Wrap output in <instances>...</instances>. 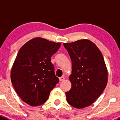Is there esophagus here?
<instances>
[{
    "label": "esophagus",
    "instance_id": "obj_1",
    "mask_svg": "<svg viewBox=\"0 0 120 120\" xmlns=\"http://www.w3.org/2000/svg\"><path fill=\"white\" fill-rule=\"evenodd\" d=\"M59 80L60 81H63L65 80V77H61L59 78Z\"/></svg>",
    "mask_w": 120,
    "mask_h": 120
}]
</instances>
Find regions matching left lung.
I'll use <instances>...</instances> for the list:
<instances>
[{"label":"left lung","instance_id":"8db88e82","mask_svg":"<svg viewBox=\"0 0 120 120\" xmlns=\"http://www.w3.org/2000/svg\"><path fill=\"white\" fill-rule=\"evenodd\" d=\"M72 62L69 77L70 91L67 102L77 109L91 105L102 94L108 80V71L103 56L97 46L88 39L64 43Z\"/></svg>","mask_w":120,"mask_h":120}]
</instances>
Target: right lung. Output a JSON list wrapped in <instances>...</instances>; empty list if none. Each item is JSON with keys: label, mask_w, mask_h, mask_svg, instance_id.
I'll list each match as a JSON object with an SVG mask.
<instances>
[{"label": "right lung", "mask_w": 120, "mask_h": 120, "mask_svg": "<svg viewBox=\"0 0 120 120\" xmlns=\"http://www.w3.org/2000/svg\"><path fill=\"white\" fill-rule=\"evenodd\" d=\"M60 45L37 37L28 41L18 52L11 70V81L18 95L30 106L46 102L59 82L50 59Z\"/></svg>", "instance_id": "right-lung-1"}]
</instances>
